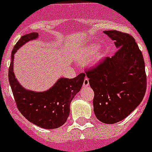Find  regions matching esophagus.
Masks as SVG:
<instances>
[{"instance_id": "1", "label": "esophagus", "mask_w": 152, "mask_h": 152, "mask_svg": "<svg viewBox=\"0 0 152 152\" xmlns=\"http://www.w3.org/2000/svg\"><path fill=\"white\" fill-rule=\"evenodd\" d=\"M89 86V79L88 78H86L84 80V83H83V87L85 88H87Z\"/></svg>"}]
</instances>
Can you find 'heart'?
Listing matches in <instances>:
<instances>
[{"mask_svg": "<svg viewBox=\"0 0 152 152\" xmlns=\"http://www.w3.org/2000/svg\"><path fill=\"white\" fill-rule=\"evenodd\" d=\"M99 49V46L97 44H90L88 46H85L82 50V52L78 57V61L79 62H85L88 60L90 58H91V61L93 64H97L100 62L103 59V54L97 53L95 55L94 53L97 52Z\"/></svg>", "mask_w": 152, "mask_h": 152, "instance_id": "heart-1", "label": "heart"}]
</instances>
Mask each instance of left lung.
I'll list each match as a JSON object with an SVG mask.
<instances>
[{"mask_svg": "<svg viewBox=\"0 0 152 152\" xmlns=\"http://www.w3.org/2000/svg\"><path fill=\"white\" fill-rule=\"evenodd\" d=\"M103 33L115 40L117 52L86 73L94 92L96 117L105 124H115L127 117L142 102L146 75L143 56L133 37L118 31Z\"/></svg>", "mask_w": 152, "mask_h": 152, "instance_id": "left-lung-1", "label": "left lung"}]
</instances>
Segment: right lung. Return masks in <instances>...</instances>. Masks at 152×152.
I'll list each match as a JSON object with an SVG mask.
<instances>
[{
    "label": "right lung",
    "mask_w": 152,
    "mask_h": 152,
    "mask_svg": "<svg viewBox=\"0 0 152 152\" xmlns=\"http://www.w3.org/2000/svg\"><path fill=\"white\" fill-rule=\"evenodd\" d=\"M37 32L25 34L17 42L12 51L9 68V82L17 108L30 122L45 129H55L66 122L72 100L80 91L86 77L80 73L73 79L60 78L45 91L25 88L15 78L13 70L14 55L28 41L37 39Z\"/></svg>",
    "instance_id": "1"
}]
</instances>
